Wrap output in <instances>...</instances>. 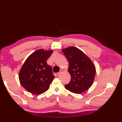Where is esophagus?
I'll return each mask as SVG.
<instances>
[{
  "label": "esophagus",
  "mask_w": 122,
  "mask_h": 122,
  "mask_svg": "<svg viewBox=\"0 0 122 122\" xmlns=\"http://www.w3.org/2000/svg\"><path fill=\"white\" fill-rule=\"evenodd\" d=\"M63 71V70H62V69H61V70H60V72H58V76H59L60 74H61V73H62Z\"/></svg>",
  "instance_id": "obj_1"
}]
</instances>
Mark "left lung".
Masks as SVG:
<instances>
[{
	"instance_id": "left-lung-1",
	"label": "left lung",
	"mask_w": 122,
	"mask_h": 122,
	"mask_svg": "<svg viewBox=\"0 0 122 122\" xmlns=\"http://www.w3.org/2000/svg\"><path fill=\"white\" fill-rule=\"evenodd\" d=\"M69 62L68 71L71 81L65 85L66 90L79 94L91 86L95 78L96 69L94 64L86 54L74 46L62 50Z\"/></svg>"
}]
</instances>
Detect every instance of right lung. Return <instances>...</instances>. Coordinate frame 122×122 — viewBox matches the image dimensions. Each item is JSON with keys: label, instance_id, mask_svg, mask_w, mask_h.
<instances>
[{"label": "right lung", "instance_id": "obj_1", "mask_svg": "<svg viewBox=\"0 0 122 122\" xmlns=\"http://www.w3.org/2000/svg\"><path fill=\"white\" fill-rule=\"evenodd\" d=\"M52 52V50L40 49L32 53L25 61L19 72V79L27 91L38 95L49 89L55 76L46 60Z\"/></svg>", "mask_w": 122, "mask_h": 122}]
</instances>
